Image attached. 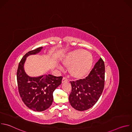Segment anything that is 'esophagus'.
<instances>
[{"mask_svg": "<svg viewBox=\"0 0 132 132\" xmlns=\"http://www.w3.org/2000/svg\"><path fill=\"white\" fill-rule=\"evenodd\" d=\"M68 81V79L66 78V77H63V79H62V83H64V82H66Z\"/></svg>", "mask_w": 132, "mask_h": 132, "instance_id": "34e87169", "label": "esophagus"}]
</instances>
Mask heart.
Returning <instances> with one entry per match:
<instances>
[{"mask_svg": "<svg viewBox=\"0 0 132 132\" xmlns=\"http://www.w3.org/2000/svg\"><path fill=\"white\" fill-rule=\"evenodd\" d=\"M93 62L90 52L81 49L76 50L65 55L62 60L64 66L68 67L71 76L75 78H81L89 72Z\"/></svg>", "mask_w": 132, "mask_h": 132, "instance_id": "heart-1", "label": "heart"}]
</instances>
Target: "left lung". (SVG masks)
Masks as SVG:
<instances>
[{
	"instance_id": "1",
	"label": "left lung",
	"mask_w": 132,
	"mask_h": 132,
	"mask_svg": "<svg viewBox=\"0 0 132 132\" xmlns=\"http://www.w3.org/2000/svg\"><path fill=\"white\" fill-rule=\"evenodd\" d=\"M104 78V63L100 58L87 77L76 81H70L71 92L69 101L71 105L78 111H85L92 107L103 92Z\"/></svg>"
}]
</instances>
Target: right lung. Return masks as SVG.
I'll return each instance as SVG.
<instances>
[{"label": "right lung", "instance_id": "add662e5", "mask_svg": "<svg viewBox=\"0 0 132 132\" xmlns=\"http://www.w3.org/2000/svg\"><path fill=\"white\" fill-rule=\"evenodd\" d=\"M43 47H40L26 53L19 64L16 79L19 92L24 103L30 109L41 112L47 109L53 101V93L62 83L63 77L44 75L37 77H31L24 70L27 57L39 53Z\"/></svg>", "mask_w": 132, "mask_h": 132}]
</instances>
